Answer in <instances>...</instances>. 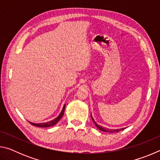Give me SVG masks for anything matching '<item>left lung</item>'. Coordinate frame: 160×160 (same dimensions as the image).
<instances>
[{"instance_id":"1","label":"left lung","mask_w":160,"mask_h":160,"mask_svg":"<svg viewBox=\"0 0 160 160\" xmlns=\"http://www.w3.org/2000/svg\"><path fill=\"white\" fill-rule=\"evenodd\" d=\"M91 118H92V121H93V122H94V125H95V126L97 127V128H98L99 130H100V131H104V132H117L120 131H122V130L124 129V128H120V129H110V130H109V129H108V128H104V127H102V126H101L98 125V124H97V123L95 122V121L94 120L93 118H92V114H91Z\"/></svg>"}]
</instances>
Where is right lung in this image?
Returning <instances> with one entry per match:
<instances>
[{
  "label": "right lung",
  "mask_w": 160,
  "mask_h": 160,
  "mask_svg": "<svg viewBox=\"0 0 160 160\" xmlns=\"http://www.w3.org/2000/svg\"><path fill=\"white\" fill-rule=\"evenodd\" d=\"M65 107H66V104H65L64 106H63V109H62L61 112L60 113V114H59L56 118H54V119H53V120L48 121V122H47V123H32V122H30V121H29V122L30 123L32 124V125H33V126H34L42 127V128H47V127L53 126H54V125H56V124L58 122V121L61 120V118H62V116H63L64 111H65Z\"/></svg>",
  "instance_id": "1"
}]
</instances>
